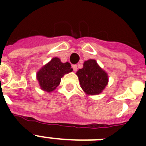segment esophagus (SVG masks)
Wrapping results in <instances>:
<instances>
[{"instance_id": "obj_1", "label": "esophagus", "mask_w": 146, "mask_h": 146, "mask_svg": "<svg viewBox=\"0 0 146 146\" xmlns=\"http://www.w3.org/2000/svg\"><path fill=\"white\" fill-rule=\"evenodd\" d=\"M72 68H73V71H76L77 70V65L76 64H73V66H72Z\"/></svg>"}]
</instances>
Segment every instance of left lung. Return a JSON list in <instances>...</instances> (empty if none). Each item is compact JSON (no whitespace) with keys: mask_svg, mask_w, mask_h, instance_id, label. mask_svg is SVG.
Segmentation results:
<instances>
[{"mask_svg":"<svg viewBox=\"0 0 146 146\" xmlns=\"http://www.w3.org/2000/svg\"><path fill=\"white\" fill-rule=\"evenodd\" d=\"M81 88L88 95L101 93L108 84V74L101 69L95 60H89L84 63L83 68L76 73Z\"/></svg>","mask_w":146,"mask_h":146,"instance_id":"8db88e82","label":"left lung"}]
</instances>
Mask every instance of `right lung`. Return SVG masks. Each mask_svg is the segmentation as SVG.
Wrapping results in <instances>:
<instances>
[{
  "instance_id": "obj_1",
  "label": "right lung",
  "mask_w": 146,
  "mask_h": 146,
  "mask_svg": "<svg viewBox=\"0 0 146 146\" xmlns=\"http://www.w3.org/2000/svg\"><path fill=\"white\" fill-rule=\"evenodd\" d=\"M73 70L70 63H62L57 57L53 58L37 73V80L41 88L46 92H52L58 86L64 74Z\"/></svg>"
}]
</instances>
